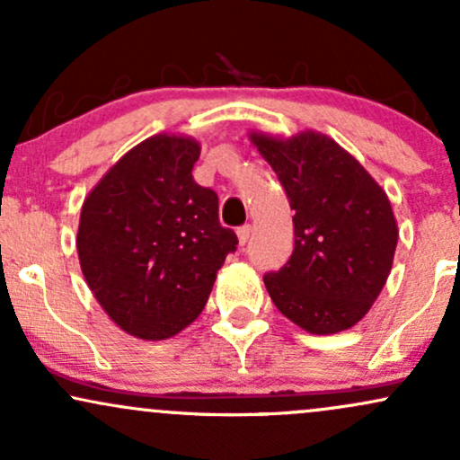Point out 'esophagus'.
<instances>
[{
  "instance_id": "esophagus-1",
  "label": "esophagus",
  "mask_w": 460,
  "mask_h": 460,
  "mask_svg": "<svg viewBox=\"0 0 460 460\" xmlns=\"http://www.w3.org/2000/svg\"><path fill=\"white\" fill-rule=\"evenodd\" d=\"M248 237H251V225L240 226V229H237V240H240V246L246 244Z\"/></svg>"
}]
</instances>
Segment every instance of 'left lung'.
Listing matches in <instances>:
<instances>
[{
    "mask_svg": "<svg viewBox=\"0 0 460 460\" xmlns=\"http://www.w3.org/2000/svg\"><path fill=\"white\" fill-rule=\"evenodd\" d=\"M294 209V251L263 277L272 303L300 329L355 326L392 272L398 225L385 190L329 136L251 134Z\"/></svg>",
    "mask_w": 460,
    "mask_h": 460,
    "instance_id": "1",
    "label": "left lung"
}]
</instances>
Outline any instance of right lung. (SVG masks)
<instances>
[{
    "label": "right lung",
    "mask_w": 460,
    "mask_h": 460,
    "mask_svg": "<svg viewBox=\"0 0 460 460\" xmlns=\"http://www.w3.org/2000/svg\"><path fill=\"white\" fill-rule=\"evenodd\" d=\"M200 146L157 134L125 153L82 205L77 255L105 314L129 335L160 341L199 318L237 235L218 194L194 181Z\"/></svg>",
    "instance_id": "right-lung-1"
}]
</instances>
